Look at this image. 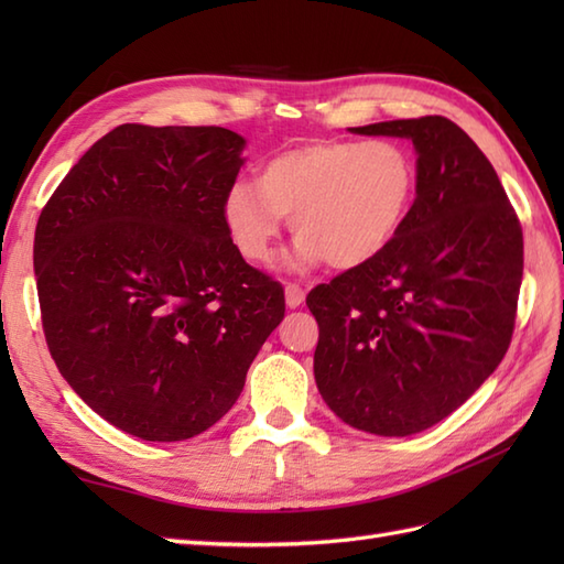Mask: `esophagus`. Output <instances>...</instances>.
Returning <instances> with one entry per match:
<instances>
[{
    "instance_id": "esophagus-1",
    "label": "esophagus",
    "mask_w": 564,
    "mask_h": 564,
    "mask_svg": "<svg viewBox=\"0 0 564 564\" xmlns=\"http://www.w3.org/2000/svg\"><path fill=\"white\" fill-rule=\"evenodd\" d=\"M305 303V291L297 283H285V305L301 307Z\"/></svg>"
}]
</instances>
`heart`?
Returning <instances> with one entry per match:
<instances>
[{"label": "heart", "mask_w": 564, "mask_h": 564, "mask_svg": "<svg viewBox=\"0 0 564 564\" xmlns=\"http://www.w3.org/2000/svg\"><path fill=\"white\" fill-rule=\"evenodd\" d=\"M419 194V164L400 140H313L263 162L257 184L237 182L223 220L239 254L267 263L283 218L303 267L361 269L394 245Z\"/></svg>", "instance_id": "1"}]
</instances>
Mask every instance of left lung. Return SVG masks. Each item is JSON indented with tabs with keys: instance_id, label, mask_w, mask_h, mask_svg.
Instances as JSON below:
<instances>
[{
	"instance_id": "obj_1",
	"label": "left lung",
	"mask_w": 564,
	"mask_h": 564,
	"mask_svg": "<svg viewBox=\"0 0 564 564\" xmlns=\"http://www.w3.org/2000/svg\"><path fill=\"white\" fill-rule=\"evenodd\" d=\"M410 138L419 194L394 245L310 291L315 380L341 422L378 436L438 424L505 358L523 232L495 166L443 116L354 128Z\"/></svg>"
}]
</instances>
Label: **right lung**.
Instances as JSON below:
<instances>
[{
  "instance_id": "right-lung-1",
  "label": "right lung",
  "mask_w": 564,
  "mask_h": 564,
  "mask_svg": "<svg viewBox=\"0 0 564 564\" xmlns=\"http://www.w3.org/2000/svg\"><path fill=\"white\" fill-rule=\"evenodd\" d=\"M242 148L218 126L123 123L41 210L47 349L69 388L130 436L210 429L283 319L281 283L249 267L223 220Z\"/></svg>"
}]
</instances>
